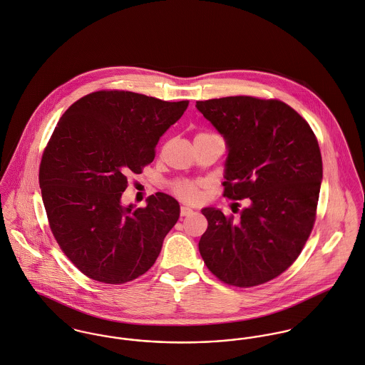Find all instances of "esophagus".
Segmentation results:
<instances>
[{
    "instance_id": "34e87169",
    "label": "esophagus",
    "mask_w": 365,
    "mask_h": 365,
    "mask_svg": "<svg viewBox=\"0 0 365 365\" xmlns=\"http://www.w3.org/2000/svg\"><path fill=\"white\" fill-rule=\"evenodd\" d=\"M194 213V210L191 209V207H188V206H181V212H180V215L184 217V216H190V215H192Z\"/></svg>"
}]
</instances>
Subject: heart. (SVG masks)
I'll return each instance as SVG.
<instances>
[{
  "instance_id": "1",
  "label": "heart",
  "mask_w": 365,
  "mask_h": 365,
  "mask_svg": "<svg viewBox=\"0 0 365 365\" xmlns=\"http://www.w3.org/2000/svg\"><path fill=\"white\" fill-rule=\"evenodd\" d=\"M205 187L203 181L199 180H177L171 184L173 192L182 200L195 202L200 195V188Z\"/></svg>"
}]
</instances>
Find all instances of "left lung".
<instances>
[{
	"label": "left lung",
	"mask_w": 365,
	"mask_h": 365,
	"mask_svg": "<svg viewBox=\"0 0 365 365\" xmlns=\"http://www.w3.org/2000/svg\"><path fill=\"white\" fill-rule=\"evenodd\" d=\"M197 108L229 146L223 195L248 199L238 220L202 209L207 229L199 252L229 286L264 284L294 264L312 232L322 180L318 139L280 100L229 96L197 101Z\"/></svg>",
	"instance_id": "obj_1"
}]
</instances>
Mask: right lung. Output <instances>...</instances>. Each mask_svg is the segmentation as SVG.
<instances>
[{"label":"right lung","mask_w":365,"mask_h":365,"mask_svg":"<svg viewBox=\"0 0 365 365\" xmlns=\"http://www.w3.org/2000/svg\"><path fill=\"white\" fill-rule=\"evenodd\" d=\"M188 103L99 91L60 118L41 156L38 184L54 238L89 279L123 284L158 259L180 217L178 202L156 192L145 207H125L121 195L128 174L153 162L160 136Z\"/></svg>","instance_id":"right-lung-1"}]
</instances>
